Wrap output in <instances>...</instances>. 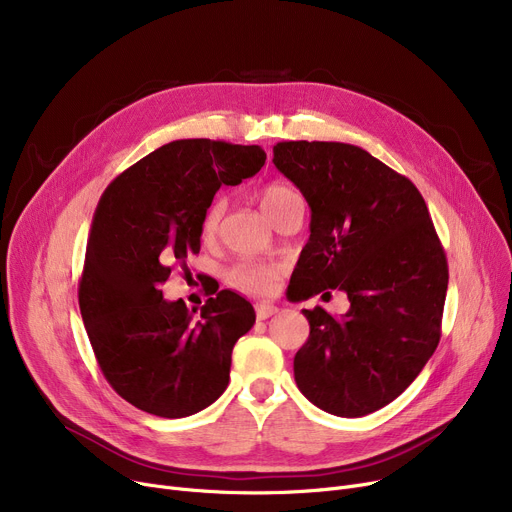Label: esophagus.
Returning <instances> with one entry per match:
<instances>
[{
	"instance_id": "esophagus-1",
	"label": "esophagus",
	"mask_w": 512,
	"mask_h": 512,
	"mask_svg": "<svg viewBox=\"0 0 512 512\" xmlns=\"http://www.w3.org/2000/svg\"><path fill=\"white\" fill-rule=\"evenodd\" d=\"M255 313H257V319H270L272 315L278 313V307L272 303H257Z\"/></svg>"
}]
</instances>
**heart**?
<instances>
[{
    "label": "heart",
    "mask_w": 512,
    "mask_h": 512,
    "mask_svg": "<svg viewBox=\"0 0 512 512\" xmlns=\"http://www.w3.org/2000/svg\"><path fill=\"white\" fill-rule=\"evenodd\" d=\"M297 197V193L292 191L290 186L286 184H267L263 191L259 193V203L263 207V211L270 215V220L274 218V215L286 205L288 199ZM224 199H213L205 213H203V220H201V232L203 236H213L215 232H218L220 228V222H222V215H224ZM280 276V270L278 265L274 263H265V261H240L236 263L230 274H228V280L234 288L242 290V292H251V294H267L272 292L274 286H276V280Z\"/></svg>",
    "instance_id": "obj_1"
}]
</instances>
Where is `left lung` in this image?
<instances>
[{"label":"left lung","instance_id":"8db88e82","mask_svg":"<svg viewBox=\"0 0 512 512\" xmlns=\"http://www.w3.org/2000/svg\"><path fill=\"white\" fill-rule=\"evenodd\" d=\"M274 166L311 207L290 301L328 288L351 301L342 317L303 309L294 380L321 411L369 415L411 386L440 342L448 263L434 222L417 186L361 147L284 141Z\"/></svg>","mask_w":512,"mask_h":512}]
</instances>
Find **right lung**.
<instances>
[{
  "instance_id": "obj_1",
  "label": "right lung",
  "mask_w": 512,
  "mask_h": 512,
  "mask_svg": "<svg viewBox=\"0 0 512 512\" xmlns=\"http://www.w3.org/2000/svg\"><path fill=\"white\" fill-rule=\"evenodd\" d=\"M265 164L259 145L182 139L122 172L99 199L78 305L97 363L137 409L180 419L218 400L232 348L255 324L253 305L220 290L188 311L159 286L201 249V220L222 184L236 186Z\"/></svg>"
}]
</instances>
